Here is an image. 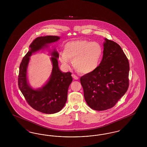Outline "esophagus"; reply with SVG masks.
<instances>
[{"mask_svg": "<svg viewBox=\"0 0 147 147\" xmlns=\"http://www.w3.org/2000/svg\"><path fill=\"white\" fill-rule=\"evenodd\" d=\"M71 76L73 78V79H75V80H78V79H79V78L77 77V76H76L75 74H73L71 75Z\"/></svg>", "mask_w": 147, "mask_h": 147, "instance_id": "34e87169", "label": "esophagus"}]
</instances>
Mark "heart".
Instances as JSON below:
<instances>
[{
    "label": "heart",
    "instance_id": "1",
    "mask_svg": "<svg viewBox=\"0 0 147 147\" xmlns=\"http://www.w3.org/2000/svg\"><path fill=\"white\" fill-rule=\"evenodd\" d=\"M102 54V47L98 42L79 40L67 42L59 53V59L68 67L73 59V65L78 72L89 74L96 69Z\"/></svg>",
    "mask_w": 147,
    "mask_h": 147
}]
</instances>
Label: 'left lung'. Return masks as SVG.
I'll return each instance as SVG.
<instances>
[{
	"mask_svg": "<svg viewBox=\"0 0 147 147\" xmlns=\"http://www.w3.org/2000/svg\"><path fill=\"white\" fill-rule=\"evenodd\" d=\"M103 57L96 69L80 78L84 98L96 111L112 108L129 86V62L119 44L105 38Z\"/></svg>",
	"mask_w": 147,
	"mask_h": 147,
	"instance_id": "obj_1",
	"label": "left lung"
}]
</instances>
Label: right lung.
Listing matches in <instances>:
<instances>
[{
    "instance_id": "right-lung-1",
    "label": "right lung",
    "mask_w": 147,
    "mask_h": 147,
    "mask_svg": "<svg viewBox=\"0 0 147 147\" xmlns=\"http://www.w3.org/2000/svg\"><path fill=\"white\" fill-rule=\"evenodd\" d=\"M56 36H46L35 38L30 44V50L23 58L19 67L18 76L19 88L29 105L40 112L53 114L60 111L66 103L68 90L73 78L70 72L63 73L58 67V52H52L51 61L53 68L47 83L41 88L33 89L27 80V68L30 57L32 53L47 47V45L59 39Z\"/></svg>"
}]
</instances>
